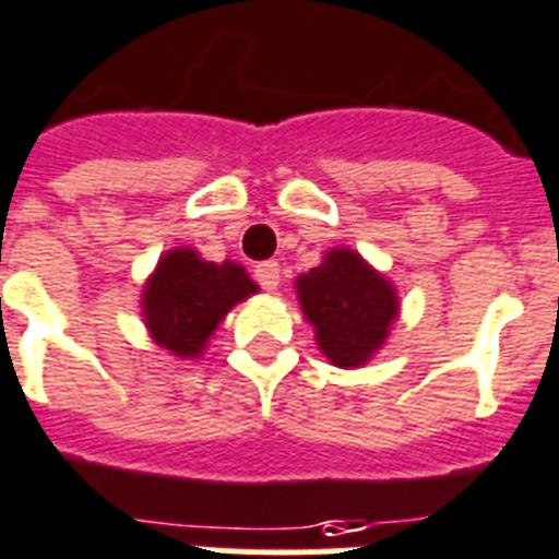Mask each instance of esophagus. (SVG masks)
<instances>
[{
    "label": "esophagus",
    "instance_id": "esophagus-1",
    "mask_svg": "<svg viewBox=\"0 0 559 559\" xmlns=\"http://www.w3.org/2000/svg\"><path fill=\"white\" fill-rule=\"evenodd\" d=\"M253 276H257V283L265 288V292H276L280 288V262L274 259H267V262H259L253 267Z\"/></svg>",
    "mask_w": 559,
    "mask_h": 559
}]
</instances>
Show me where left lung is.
<instances>
[{
	"label": "left lung",
	"mask_w": 559,
	"mask_h": 559,
	"mask_svg": "<svg viewBox=\"0 0 559 559\" xmlns=\"http://www.w3.org/2000/svg\"><path fill=\"white\" fill-rule=\"evenodd\" d=\"M294 288L317 346L341 369L369 364L401 314L395 285L352 248L325 251L320 265L294 280Z\"/></svg>",
	"instance_id": "obj_1"
}]
</instances>
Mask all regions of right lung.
Returning a JSON list of instances; mask_svg holds the SVG:
<instances>
[{"instance_id":"right-lung-1","label":"right lung","mask_w":559,"mask_h":559,"mask_svg":"<svg viewBox=\"0 0 559 559\" xmlns=\"http://www.w3.org/2000/svg\"><path fill=\"white\" fill-rule=\"evenodd\" d=\"M259 292L248 271L230 259L207 262L193 248H173L144 283L141 314L153 343L169 355L202 357L227 311Z\"/></svg>"}]
</instances>
